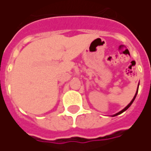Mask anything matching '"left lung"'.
I'll return each mask as SVG.
<instances>
[{"mask_svg": "<svg viewBox=\"0 0 151 151\" xmlns=\"http://www.w3.org/2000/svg\"><path fill=\"white\" fill-rule=\"evenodd\" d=\"M138 86H139V83H138ZM137 91H138V88H137V91L136 94H135V95H134V97H133V99H132V101L130 102L129 104L127 105L126 107H125V108H124L123 110H121V111H119V112H118V113L115 114V115H114L113 116H117V115H120V114H121V113H122V112H124V111H126L127 109H128V108H129L130 106H131V104H133V102L134 101V99H135V98H136V96H137Z\"/></svg>", "mask_w": 151, "mask_h": 151, "instance_id": "obj_1", "label": "left lung"}]
</instances>
